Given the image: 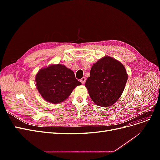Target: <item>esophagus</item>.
Segmentation results:
<instances>
[{
	"label": "esophagus",
	"instance_id": "1",
	"mask_svg": "<svg viewBox=\"0 0 160 160\" xmlns=\"http://www.w3.org/2000/svg\"><path fill=\"white\" fill-rule=\"evenodd\" d=\"M85 81H86V79H85V77H83V78H81V79H80V81L81 82V83L82 84H84L85 83Z\"/></svg>",
	"mask_w": 160,
	"mask_h": 160
}]
</instances>
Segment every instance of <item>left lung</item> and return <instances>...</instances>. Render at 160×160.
I'll list each match as a JSON object with an SVG mask.
<instances>
[{"mask_svg":"<svg viewBox=\"0 0 160 160\" xmlns=\"http://www.w3.org/2000/svg\"><path fill=\"white\" fill-rule=\"evenodd\" d=\"M128 78L126 70L122 62L105 56L92 66L85 87L96 105L109 107L122 95Z\"/></svg>","mask_w":160,"mask_h":160,"instance_id":"left-lung-1","label":"left lung"}]
</instances>
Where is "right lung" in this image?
I'll return each mask as SVG.
<instances>
[{
    "instance_id": "add662e5",
    "label": "right lung",
    "mask_w": 160,
    "mask_h": 160,
    "mask_svg": "<svg viewBox=\"0 0 160 160\" xmlns=\"http://www.w3.org/2000/svg\"><path fill=\"white\" fill-rule=\"evenodd\" d=\"M37 88L42 98L51 103H59L81 85L74 72L64 65H51L38 71L35 77Z\"/></svg>"
}]
</instances>
